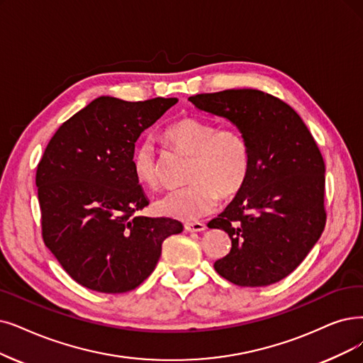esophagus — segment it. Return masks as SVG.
<instances>
[{
	"label": "esophagus",
	"instance_id": "obj_1",
	"mask_svg": "<svg viewBox=\"0 0 363 363\" xmlns=\"http://www.w3.org/2000/svg\"><path fill=\"white\" fill-rule=\"evenodd\" d=\"M184 229L187 232H201L206 229V225L201 222H191V223H184Z\"/></svg>",
	"mask_w": 363,
	"mask_h": 363
}]
</instances>
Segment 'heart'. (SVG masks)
Instances as JSON below:
<instances>
[{
    "instance_id": "heart-1",
    "label": "heart",
    "mask_w": 363,
    "mask_h": 363,
    "mask_svg": "<svg viewBox=\"0 0 363 363\" xmlns=\"http://www.w3.org/2000/svg\"><path fill=\"white\" fill-rule=\"evenodd\" d=\"M164 140L177 152L191 157L186 169L189 184L155 201L157 214L179 220H196L211 213L219 196H235L250 171V147L234 125L183 116L164 129ZM135 179L147 187L159 183V162L150 143H141L133 155Z\"/></svg>"
}]
</instances>
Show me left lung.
<instances>
[{"label": "left lung", "instance_id": "1", "mask_svg": "<svg viewBox=\"0 0 363 363\" xmlns=\"http://www.w3.org/2000/svg\"><path fill=\"white\" fill-rule=\"evenodd\" d=\"M189 101L237 125L250 147L245 184L208 223L228 232L232 242L214 269L245 287L283 280L326 225L325 162L311 133L291 106L262 91L228 89Z\"/></svg>", "mask_w": 363, "mask_h": 363}]
</instances>
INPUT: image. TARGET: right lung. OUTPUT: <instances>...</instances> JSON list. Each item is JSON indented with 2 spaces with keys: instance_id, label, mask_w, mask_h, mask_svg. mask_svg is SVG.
I'll return each mask as SVG.
<instances>
[{
  "instance_id": "right-lung-1",
  "label": "right lung",
  "mask_w": 363,
  "mask_h": 363,
  "mask_svg": "<svg viewBox=\"0 0 363 363\" xmlns=\"http://www.w3.org/2000/svg\"><path fill=\"white\" fill-rule=\"evenodd\" d=\"M177 98L99 96L64 122L37 167L41 234L72 280L125 294L153 272L162 241L183 225L138 216L149 206L133 169L135 143Z\"/></svg>"
}]
</instances>
